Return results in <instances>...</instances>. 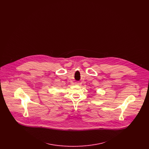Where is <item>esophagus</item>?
<instances>
[{"mask_svg": "<svg viewBox=\"0 0 149 149\" xmlns=\"http://www.w3.org/2000/svg\"><path fill=\"white\" fill-rule=\"evenodd\" d=\"M75 84H76V85H78L79 83H75Z\"/></svg>", "mask_w": 149, "mask_h": 149, "instance_id": "esophagus-1", "label": "esophagus"}]
</instances>
